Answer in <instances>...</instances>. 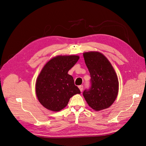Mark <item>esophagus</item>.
Returning a JSON list of instances; mask_svg holds the SVG:
<instances>
[{
    "label": "esophagus",
    "instance_id": "obj_1",
    "mask_svg": "<svg viewBox=\"0 0 146 146\" xmlns=\"http://www.w3.org/2000/svg\"><path fill=\"white\" fill-rule=\"evenodd\" d=\"M78 88H79V89H80V91L82 92V91H83V85H80V86H78Z\"/></svg>",
    "mask_w": 146,
    "mask_h": 146
}]
</instances>
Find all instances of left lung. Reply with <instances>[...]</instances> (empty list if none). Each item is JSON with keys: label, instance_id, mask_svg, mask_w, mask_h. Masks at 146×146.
Masks as SVG:
<instances>
[{"label": "left lung", "instance_id": "1", "mask_svg": "<svg viewBox=\"0 0 146 146\" xmlns=\"http://www.w3.org/2000/svg\"><path fill=\"white\" fill-rule=\"evenodd\" d=\"M91 76V86L83 92L86 102L95 111L107 108L117 98L119 82L111 63L98 52L83 54Z\"/></svg>", "mask_w": 146, "mask_h": 146}]
</instances>
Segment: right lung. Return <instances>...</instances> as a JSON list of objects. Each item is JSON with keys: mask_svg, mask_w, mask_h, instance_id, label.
Here are the masks:
<instances>
[{"mask_svg": "<svg viewBox=\"0 0 146 146\" xmlns=\"http://www.w3.org/2000/svg\"><path fill=\"white\" fill-rule=\"evenodd\" d=\"M79 59L77 55L57 56L44 66L37 78L36 93L43 107L59 111L74 95L80 94L73 77L68 74Z\"/></svg>", "mask_w": 146, "mask_h": 146, "instance_id": "obj_1", "label": "right lung"}]
</instances>
